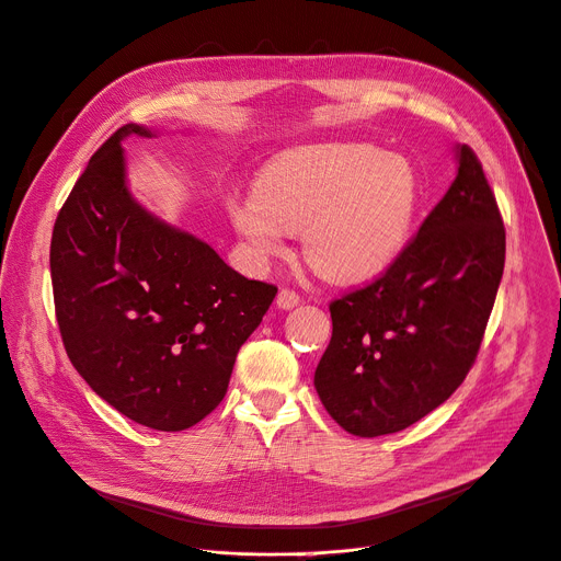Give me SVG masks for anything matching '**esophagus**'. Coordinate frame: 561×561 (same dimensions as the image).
Listing matches in <instances>:
<instances>
[{
	"instance_id": "obj_1",
	"label": "esophagus",
	"mask_w": 561,
	"mask_h": 561,
	"mask_svg": "<svg viewBox=\"0 0 561 561\" xmlns=\"http://www.w3.org/2000/svg\"><path fill=\"white\" fill-rule=\"evenodd\" d=\"M299 304V295L293 290V288H282L279 293H277V307L279 309H284V311H290V309H295Z\"/></svg>"
}]
</instances>
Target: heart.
Wrapping results in <instances>:
<instances>
[{
	"instance_id": "obj_1",
	"label": "heart",
	"mask_w": 561,
	"mask_h": 561,
	"mask_svg": "<svg viewBox=\"0 0 561 561\" xmlns=\"http://www.w3.org/2000/svg\"><path fill=\"white\" fill-rule=\"evenodd\" d=\"M421 206L416 168L367 142H324L286 151L230 196L226 215L260 266L284 257L301 232L311 268L337 284L385 273L414 230Z\"/></svg>"
}]
</instances>
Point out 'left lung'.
<instances>
[{"mask_svg": "<svg viewBox=\"0 0 561 561\" xmlns=\"http://www.w3.org/2000/svg\"><path fill=\"white\" fill-rule=\"evenodd\" d=\"M456 179L382 277L331 301L316 369L331 419L353 436L414 425L474 365L505 262V230L483 168L456 145Z\"/></svg>", "mask_w": 561, "mask_h": 561, "instance_id": "8db88e82", "label": "left lung"}]
</instances>
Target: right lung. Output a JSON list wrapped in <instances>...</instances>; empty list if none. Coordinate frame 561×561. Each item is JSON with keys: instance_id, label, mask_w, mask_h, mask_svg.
I'll list each match as a JSON object with an SVG mask.
<instances>
[{"instance_id": "add662e5", "label": "right lung", "mask_w": 561, "mask_h": 561, "mask_svg": "<svg viewBox=\"0 0 561 561\" xmlns=\"http://www.w3.org/2000/svg\"><path fill=\"white\" fill-rule=\"evenodd\" d=\"M125 125L91 157L56 219L50 282L67 355L138 425L181 432L224 400L239 346L277 286L230 268L213 245L147 213L127 187Z\"/></svg>"}]
</instances>
